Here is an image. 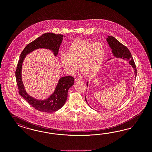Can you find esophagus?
<instances>
[{"label": "esophagus", "mask_w": 152, "mask_h": 152, "mask_svg": "<svg viewBox=\"0 0 152 152\" xmlns=\"http://www.w3.org/2000/svg\"><path fill=\"white\" fill-rule=\"evenodd\" d=\"M82 80H82L81 78H75V81H82Z\"/></svg>", "instance_id": "esophagus-1"}]
</instances>
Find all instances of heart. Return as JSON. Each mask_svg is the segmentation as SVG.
<instances>
[{
  "label": "heart",
  "mask_w": 152,
  "mask_h": 152,
  "mask_svg": "<svg viewBox=\"0 0 152 152\" xmlns=\"http://www.w3.org/2000/svg\"><path fill=\"white\" fill-rule=\"evenodd\" d=\"M105 55V48L100 43L77 39L69 45L67 53H60V58L67 71L73 72L79 64L85 76H91L101 68Z\"/></svg>",
  "instance_id": "heart-1"
}]
</instances>
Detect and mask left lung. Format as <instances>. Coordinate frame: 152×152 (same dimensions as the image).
<instances>
[{
  "label": "left lung",
  "instance_id": "left-lung-1",
  "mask_svg": "<svg viewBox=\"0 0 152 152\" xmlns=\"http://www.w3.org/2000/svg\"><path fill=\"white\" fill-rule=\"evenodd\" d=\"M106 41L107 42L109 45L110 46L111 49L112 50V52L113 55L116 58H120L124 60L129 61V64H130L134 69L135 77L137 76V69L136 66L134 63L133 57L131 55L130 52L128 48L118 41L115 38L112 36H108L106 38ZM88 85V82L87 83V86ZM85 101L87 102L86 97L85 96ZM88 103V102H87Z\"/></svg>",
  "mask_w": 152,
  "mask_h": 152
}]
</instances>
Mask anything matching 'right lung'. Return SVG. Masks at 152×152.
<instances>
[{
  "label": "right lung",
  "instance_id": "obj_1",
  "mask_svg": "<svg viewBox=\"0 0 152 152\" xmlns=\"http://www.w3.org/2000/svg\"><path fill=\"white\" fill-rule=\"evenodd\" d=\"M62 34H56L53 33H46L36 39L28 44L22 52L15 71V77L19 94L37 110L45 113H54L64 105L69 88L74 84V78L68 76L60 78L55 91L48 99L37 100L31 96L26 91L22 80V67L26 56L31 52L38 48L48 49L56 56L58 54L60 45L63 40Z\"/></svg>",
  "mask_w": 152,
  "mask_h": 152
}]
</instances>
